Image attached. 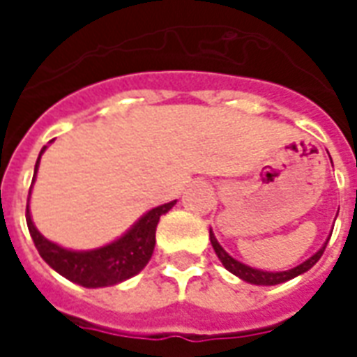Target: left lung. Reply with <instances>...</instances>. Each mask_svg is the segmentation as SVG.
<instances>
[{
    "mask_svg": "<svg viewBox=\"0 0 357 357\" xmlns=\"http://www.w3.org/2000/svg\"><path fill=\"white\" fill-rule=\"evenodd\" d=\"M331 162H333V160H331ZM210 243H212V248H214V252H216L218 258H220V262L224 264V268L227 269V271H231L233 275H237L239 279H243V281H247V283L250 284H266V287H269V284H279V283H284V281H291V279H294V277L306 273L310 268H314L315 262L321 258L323 250H325V247H327L329 239L325 241V245H323V247L319 248L314 256H310L306 262H302L300 266H296V268L287 269V271H264V269L250 268V266H247V264L235 260V258L227 255V252L224 250V247L218 243V239L214 237L212 229H210Z\"/></svg>",
    "mask_w": 357,
    "mask_h": 357,
    "instance_id": "1",
    "label": "left lung"
}]
</instances>
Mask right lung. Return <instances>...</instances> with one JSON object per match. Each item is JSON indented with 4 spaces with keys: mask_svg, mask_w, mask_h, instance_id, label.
Returning a JSON list of instances; mask_svg holds the SVG:
<instances>
[{
    "mask_svg": "<svg viewBox=\"0 0 357 357\" xmlns=\"http://www.w3.org/2000/svg\"><path fill=\"white\" fill-rule=\"evenodd\" d=\"M45 149L47 147L40 151V156L36 160L32 183L36 181L40 158ZM30 193H32V185H30ZM174 204L176 201L149 210L147 214H143L122 237H118L105 247L93 248V250H70V248L61 247L57 243L45 239L42 233L36 229L34 222H32L30 204H26V224L40 256L57 271L59 275L66 277L68 281L82 284L86 289H101V287H112V284L122 283L126 279L137 275L141 269L147 266L153 256V250H155V233L158 220Z\"/></svg>",
    "mask_w": 357,
    "mask_h": 357,
    "instance_id": "1",
    "label": "right lung"
}]
</instances>
